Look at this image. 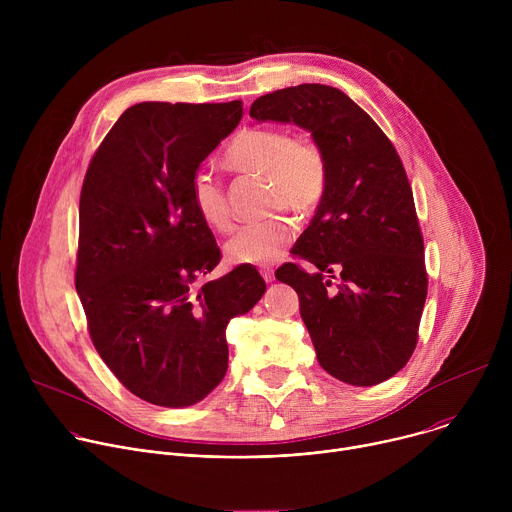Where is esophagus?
I'll return each mask as SVG.
<instances>
[{
    "mask_svg": "<svg viewBox=\"0 0 512 512\" xmlns=\"http://www.w3.org/2000/svg\"><path fill=\"white\" fill-rule=\"evenodd\" d=\"M259 273H261V277H263L267 283H271V281L275 279V273H273V267H271V265H263V267L259 269Z\"/></svg>",
    "mask_w": 512,
    "mask_h": 512,
    "instance_id": "obj_1",
    "label": "esophagus"
}]
</instances>
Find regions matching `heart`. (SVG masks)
<instances>
[{
  "label": "heart",
  "instance_id": "b5f03b06",
  "mask_svg": "<svg viewBox=\"0 0 512 512\" xmlns=\"http://www.w3.org/2000/svg\"><path fill=\"white\" fill-rule=\"evenodd\" d=\"M225 156L235 170L265 178L269 210L291 208L298 214H310L322 202L328 180L326 158L320 145L308 137H291L281 127H247L235 135ZM190 204L212 231L229 233L233 229L225 188L206 166L190 178ZM294 233V223L283 214L247 225L225 245L227 261L233 265L271 263L281 257Z\"/></svg>",
  "mask_w": 512,
  "mask_h": 512
}]
</instances>
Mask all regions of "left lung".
I'll use <instances>...</instances> for the list:
<instances>
[{"label": "left lung", "mask_w": 512, "mask_h": 512, "mask_svg": "<svg viewBox=\"0 0 512 512\" xmlns=\"http://www.w3.org/2000/svg\"><path fill=\"white\" fill-rule=\"evenodd\" d=\"M255 121L308 129L328 180L310 227L275 277L298 291L320 367L373 387L397 375L417 346L427 296L423 237L399 154L342 91L298 85L253 101Z\"/></svg>", "instance_id": "left-lung-1"}]
</instances>
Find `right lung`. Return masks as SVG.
<instances>
[{
  "instance_id": "add662e5",
  "label": "right lung",
  "mask_w": 512,
  "mask_h": 512,
  "mask_svg": "<svg viewBox=\"0 0 512 512\" xmlns=\"http://www.w3.org/2000/svg\"><path fill=\"white\" fill-rule=\"evenodd\" d=\"M241 115V101L133 105L83 182L75 285L91 340L125 389L160 407L194 405L225 379L227 324L265 294L251 265L196 283L221 249L190 178Z\"/></svg>"
}]
</instances>
